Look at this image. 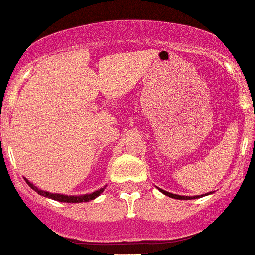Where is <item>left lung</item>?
I'll use <instances>...</instances> for the list:
<instances>
[{
    "mask_svg": "<svg viewBox=\"0 0 255 255\" xmlns=\"http://www.w3.org/2000/svg\"><path fill=\"white\" fill-rule=\"evenodd\" d=\"M158 189H159V188H158ZM159 190L163 194H166V196L171 197V198H175V200H196V198L204 197V194H201V196H192V197H189V196H180V194L170 193V192H166V190H163V189H159ZM211 193H213V192H209V193H206V194H205V196H207V194H211Z\"/></svg>",
    "mask_w": 255,
    "mask_h": 255,
    "instance_id": "obj_1",
    "label": "left lung"
}]
</instances>
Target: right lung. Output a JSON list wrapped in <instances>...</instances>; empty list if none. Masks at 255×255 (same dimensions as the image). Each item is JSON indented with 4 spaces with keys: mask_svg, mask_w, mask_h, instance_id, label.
Here are the masks:
<instances>
[{
    "mask_svg": "<svg viewBox=\"0 0 255 255\" xmlns=\"http://www.w3.org/2000/svg\"><path fill=\"white\" fill-rule=\"evenodd\" d=\"M25 181H27V184H28L29 187L35 190V192H37L38 194H41V196L44 197H48V198H51V200H54V201H59V202H68V204H79V202H88V201L95 200V198H97V197L104 192L105 188H106V187L100 188L98 190H95V192H92V193L89 194H81V196H67V194L50 193V192H46V190L38 189L35 184H32L29 180L25 179Z\"/></svg>",
    "mask_w": 255,
    "mask_h": 255,
    "instance_id": "1",
    "label": "right lung"
}]
</instances>
